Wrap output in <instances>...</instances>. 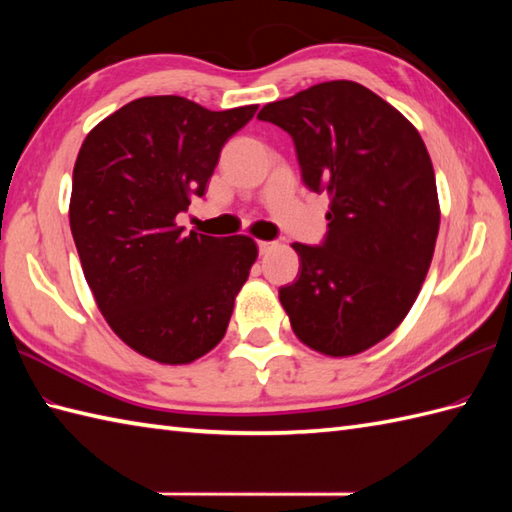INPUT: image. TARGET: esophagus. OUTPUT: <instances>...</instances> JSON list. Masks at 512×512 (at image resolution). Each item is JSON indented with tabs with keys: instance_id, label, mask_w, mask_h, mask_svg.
I'll return each instance as SVG.
<instances>
[{
	"instance_id": "1",
	"label": "esophagus",
	"mask_w": 512,
	"mask_h": 512,
	"mask_svg": "<svg viewBox=\"0 0 512 512\" xmlns=\"http://www.w3.org/2000/svg\"><path fill=\"white\" fill-rule=\"evenodd\" d=\"M275 246V242H264V239H259V242H257V248H259V255H266L268 253V250L270 248H273Z\"/></svg>"
}]
</instances>
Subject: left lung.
Returning <instances> with one entry per match:
<instances>
[{
    "label": "left lung",
    "instance_id": "8db88e82",
    "mask_svg": "<svg viewBox=\"0 0 512 512\" xmlns=\"http://www.w3.org/2000/svg\"><path fill=\"white\" fill-rule=\"evenodd\" d=\"M290 134L301 180L330 195L319 246L292 244L299 275L279 301L299 339L328 356L383 341L407 317L440 228L436 176L418 129L354 81H325L262 107Z\"/></svg>",
    "mask_w": 512,
    "mask_h": 512
}]
</instances>
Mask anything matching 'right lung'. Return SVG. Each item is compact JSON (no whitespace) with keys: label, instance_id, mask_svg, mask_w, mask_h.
Wrapping results in <instances>:
<instances>
[{"label":"right lung","instance_id":"obj_1","mask_svg":"<svg viewBox=\"0 0 512 512\" xmlns=\"http://www.w3.org/2000/svg\"><path fill=\"white\" fill-rule=\"evenodd\" d=\"M255 112L145 96L96 125L76 156L70 228L85 281L110 328L151 361L191 363L226 334L257 246L184 235L176 215L202 198L224 143Z\"/></svg>","mask_w":512,"mask_h":512}]
</instances>
